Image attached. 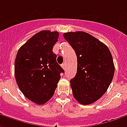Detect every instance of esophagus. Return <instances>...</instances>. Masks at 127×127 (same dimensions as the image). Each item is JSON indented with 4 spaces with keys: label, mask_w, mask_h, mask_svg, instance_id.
Masks as SVG:
<instances>
[{
    "label": "esophagus",
    "mask_w": 127,
    "mask_h": 127,
    "mask_svg": "<svg viewBox=\"0 0 127 127\" xmlns=\"http://www.w3.org/2000/svg\"><path fill=\"white\" fill-rule=\"evenodd\" d=\"M62 67L63 68V69H66V64L65 63L63 64H62Z\"/></svg>",
    "instance_id": "esophagus-1"
}]
</instances>
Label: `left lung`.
Masks as SVG:
<instances>
[{"label": "left lung", "mask_w": 127, "mask_h": 127, "mask_svg": "<svg viewBox=\"0 0 127 127\" xmlns=\"http://www.w3.org/2000/svg\"><path fill=\"white\" fill-rule=\"evenodd\" d=\"M63 36L77 58V74L70 80L72 95L83 105L94 103L106 92L113 79L112 54L106 45L85 32H69Z\"/></svg>", "instance_id": "1"}]
</instances>
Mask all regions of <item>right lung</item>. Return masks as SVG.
Segmentation results:
<instances>
[{
    "instance_id": "add662e5",
    "label": "right lung",
    "mask_w": 127,
    "mask_h": 127,
    "mask_svg": "<svg viewBox=\"0 0 127 127\" xmlns=\"http://www.w3.org/2000/svg\"><path fill=\"white\" fill-rule=\"evenodd\" d=\"M57 31H42L20 47L15 60V77L22 93L37 104L51 99L64 69L53 52Z\"/></svg>"
}]
</instances>
